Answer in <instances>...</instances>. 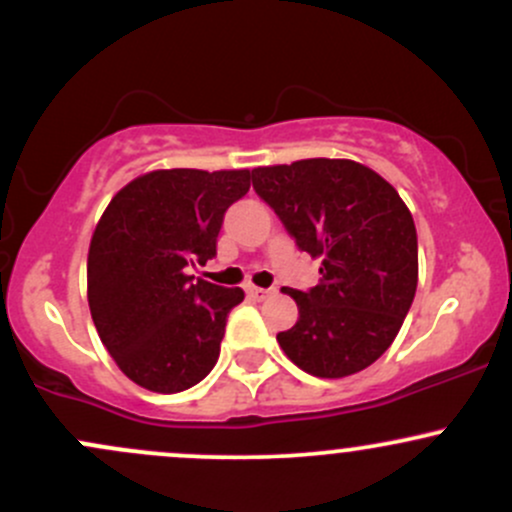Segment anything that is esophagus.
<instances>
[{"mask_svg": "<svg viewBox=\"0 0 512 512\" xmlns=\"http://www.w3.org/2000/svg\"><path fill=\"white\" fill-rule=\"evenodd\" d=\"M248 296L255 298V301H264V298H269L272 293H276V289H260V286H248Z\"/></svg>", "mask_w": 512, "mask_h": 512, "instance_id": "esophagus-1", "label": "esophagus"}]
</instances>
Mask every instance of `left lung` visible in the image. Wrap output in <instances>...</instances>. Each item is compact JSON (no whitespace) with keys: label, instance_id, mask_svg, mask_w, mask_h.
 I'll return each mask as SVG.
<instances>
[{"label":"left lung","instance_id":"1","mask_svg":"<svg viewBox=\"0 0 512 512\" xmlns=\"http://www.w3.org/2000/svg\"><path fill=\"white\" fill-rule=\"evenodd\" d=\"M252 187L298 250L322 260L320 284L284 291L298 305V320L276 342L317 378L368 368L395 342L419 281L407 204L375 170L346 158L255 168Z\"/></svg>","mask_w":512,"mask_h":512}]
</instances>
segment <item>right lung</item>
<instances>
[{
	"instance_id": "1",
	"label": "right lung",
	"mask_w": 512,
	"mask_h": 512,
	"mask_svg": "<svg viewBox=\"0 0 512 512\" xmlns=\"http://www.w3.org/2000/svg\"><path fill=\"white\" fill-rule=\"evenodd\" d=\"M250 170H154L110 199L88 248V308L122 373L151 392L197 385L219 361L240 289L195 279Z\"/></svg>"
}]
</instances>
